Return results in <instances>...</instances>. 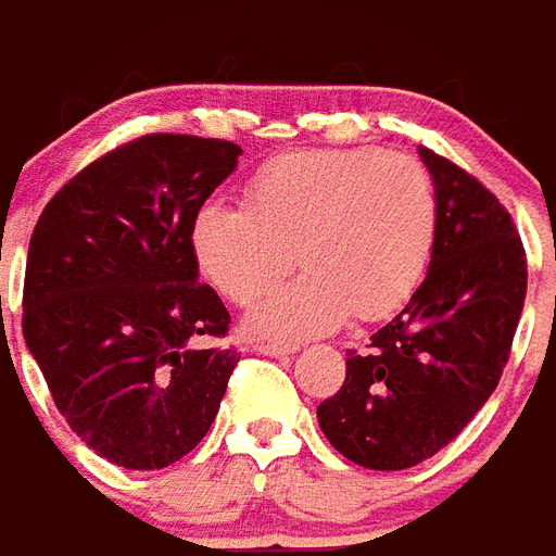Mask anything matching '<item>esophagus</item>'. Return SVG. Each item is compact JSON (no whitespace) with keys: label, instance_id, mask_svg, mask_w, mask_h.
I'll list each match as a JSON object with an SVG mask.
<instances>
[{"label":"esophagus","instance_id":"1","mask_svg":"<svg viewBox=\"0 0 556 556\" xmlns=\"http://www.w3.org/2000/svg\"><path fill=\"white\" fill-rule=\"evenodd\" d=\"M254 350L263 356H271V359H281V356H293L299 348L296 344H278V341H257Z\"/></svg>","mask_w":556,"mask_h":556}]
</instances>
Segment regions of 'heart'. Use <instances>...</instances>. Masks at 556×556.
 Instances as JSON below:
<instances>
[{
	"label": "heart",
	"instance_id": "1",
	"mask_svg": "<svg viewBox=\"0 0 556 556\" xmlns=\"http://www.w3.org/2000/svg\"><path fill=\"white\" fill-rule=\"evenodd\" d=\"M437 242L431 173L380 149H311L271 161L248 182L245 206L208 200L191 227L197 266L248 305L292 265L299 282L251 305L254 334L299 338L395 314L422 285Z\"/></svg>",
	"mask_w": 556,
	"mask_h": 556
}]
</instances>
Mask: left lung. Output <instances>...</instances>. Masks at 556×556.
<instances>
[{
	"label": "left lung",
	"instance_id": "8db88e82",
	"mask_svg": "<svg viewBox=\"0 0 556 556\" xmlns=\"http://www.w3.org/2000/svg\"><path fill=\"white\" fill-rule=\"evenodd\" d=\"M437 191V242L422 285L344 386L317 407L323 434L368 470H407L464 431L497 389L527 296L509 212L470 173L419 149Z\"/></svg>",
	"mask_w": 556,
	"mask_h": 556
}]
</instances>
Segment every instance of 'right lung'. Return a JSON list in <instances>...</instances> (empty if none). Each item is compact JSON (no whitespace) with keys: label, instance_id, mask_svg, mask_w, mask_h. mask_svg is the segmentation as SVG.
I'll return each instance as SVG.
<instances>
[{"label":"right lung","instance_id":"right-lung-1","mask_svg":"<svg viewBox=\"0 0 556 556\" xmlns=\"http://www.w3.org/2000/svg\"><path fill=\"white\" fill-rule=\"evenodd\" d=\"M242 149L149 134L89 164L35 224L23 338L71 431L125 470L185 458L215 422L236 350H197L230 314L200 285L191 227Z\"/></svg>","mask_w":556,"mask_h":556}]
</instances>
